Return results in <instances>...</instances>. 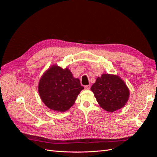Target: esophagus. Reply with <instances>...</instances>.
I'll use <instances>...</instances> for the list:
<instances>
[{
	"instance_id": "obj_1",
	"label": "esophagus",
	"mask_w": 157,
	"mask_h": 157,
	"mask_svg": "<svg viewBox=\"0 0 157 157\" xmlns=\"http://www.w3.org/2000/svg\"><path fill=\"white\" fill-rule=\"evenodd\" d=\"M84 88L86 90H89L90 88V85H87V86H85Z\"/></svg>"
}]
</instances>
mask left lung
Masks as SVG:
<instances>
[{
	"mask_svg": "<svg viewBox=\"0 0 157 157\" xmlns=\"http://www.w3.org/2000/svg\"><path fill=\"white\" fill-rule=\"evenodd\" d=\"M99 105L104 110L114 112L125 105L130 96L129 89L118 75L103 74L91 87Z\"/></svg>",
	"mask_w": 157,
	"mask_h": 157,
	"instance_id": "left-lung-1",
	"label": "left lung"
}]
</instances>
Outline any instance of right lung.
Returning a JSON list of instances; mask_svg holds the SVG:
<instances>
[{"mask_svg":"<svg viewBox=\"0 0 157 157\" xmlns=\"http://www.w3.org/2000/svg\"><path fill=\"white\" fill-rule=\"evenodd\" d=\"M84 87L68 68L54 65L42 76L38 90L41 100L52 110L65 112L72 107Z\"/></svg>","mask_w":157,"mask_h":157,"instance_id":"1","label":"right lung"}]
</instances>
